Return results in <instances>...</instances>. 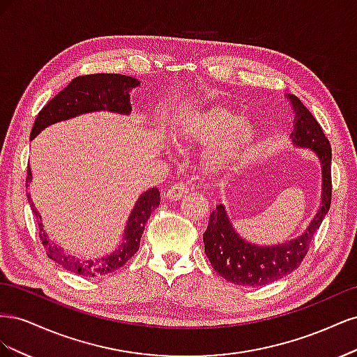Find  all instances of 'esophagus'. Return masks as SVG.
<instances>
[{"label":"esophagus","instance_id":"esophagus-1","mask_svg":"<svg viewBox=\"0 0 357 357\" xmlns=\"http://www.w3.org/2000/svg\"><path fill=\"white\" fill-rule=\"evenodd\" d=\"M189 189L190 188L186 185V183H183V181L174 183V185H171L169 189L165 192V198L167 199H180L181 197L186 195Z\"/></svg>","mask_w":357,"mask_h":357}]
</instances>
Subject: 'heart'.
Instances as JSON below:
<instances>
[{
	"mask_svg": "<svg viewBox=\"0 0 357 357\" xmlns=\"http://www.w3.org/2000/svg\"><path fill=\"white\" fill-rule=\"evenodd\" d=\"M255 137L252 122L240 121L238 114L223 107L192 113L174 128V139L178 143H214L204 160L211 171L240 159Z\"/></svg>",
	"mask_w": 357,
	"mask_h": 357,
	"instance_id": "1",
	"label": "heart"
}]
</instances>
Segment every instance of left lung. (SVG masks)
I'll return each instance as SVG.
<instances>
[{
	"label": "left lung",
	"instance_id": "8db88e82",
	"mask_svg": "<svg viewBox=\"0 0 357 357\" xmlns=\"http://www.w3.org/2000/svg\"><path fill=\"white\" fill-rule=\"evenodd\" d=\"M296 112L295 128L291 131L295 144L310 147L319 155L323 172V193L320 210L310 223L308 229L294 241L282 245L259 247L245 243L232 228L225 207L219 204L210 214L207 231L204 232V247L211 266L225 280L238 286L261 287L286 277L304 261L310 244L325 219L332 199L329 139L323 134L317 119L296 96H290Z\"/></svg>",
	"mask_w": 357,
	"mask_h": 357
}]
</instances>
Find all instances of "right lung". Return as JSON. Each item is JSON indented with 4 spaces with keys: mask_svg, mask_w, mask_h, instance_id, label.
Instances as JSON below:
<instances>
[{
    "mask_svg": "<svg viewBox=\"0 0 357 357\" xmlns=\"http://www.w3.org/2000/svg\"><path fill=\"white\" fill-rule=\"evenodd\" d=\"M135 86H138V80L122 74L98 73L77 75V77H74L66 88H63L58 95L53 96V98L40 110L34 126H32L31 139L46 126L59 121H66V119L74 117L82 113L98 110H109L122 114L129 113L131 112L129 91L135 88ZM31 180L32 174L28 167L26 186L28 181ZM159 189L152 188L139 197L131 215H129L128 219L123 244L112 255L95 259V261H83V259H77L67 255L61 247L47 240V235L43 231V225L41 222H38V236L41 240V244L45 245L46 255L52 261H55L62 268H66L67 271L83 277H98L117 271V269L122 268L139 248V240H142L144 225L147 223L152 211L159 207ZM26 197L31 198L29 193H26ZM29 205L32 211H34L37 220H40L41 215L36 210L32 199H29Z\"/></svg>",
    "mask_w": 357,
    "mask_h": 357,
    "instance_id": "add662e5",
    "label": "right lung"
}]
</instances>
